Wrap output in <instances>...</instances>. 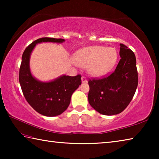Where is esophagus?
Segmentation results:
<instances>
[{
	"label": "esophagus",
	"instance_id": "1",
	"mask_svg": "<svg viewBox=\"0 0 159 159\" xmlns=\"http://www.w3.org/2000/svg\"><path fill=\"white\" fill-rule=\"evenodd\" d=\"M81 80H82V83H87V79H86L85 76H82L81 78Z\"/></svg>",
	"mask_w": 159,
	"mask_h": 159
}]
</instances>
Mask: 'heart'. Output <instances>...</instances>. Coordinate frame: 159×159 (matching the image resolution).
Segmentation results:
<instances>
[{
	"mask_svg": "<svg viewBox=\"0 0 159 159\" xmlns=\"http://www.w3.org/2000/svg\"><path fill=\"white\" fill-rule=\"evenodd\" d=\"M117 51L114 48L91 46L83 48L76 53L74 61L78 65L88 67L91 76H100L111 70L117 61Z\"/></svg>",
	"mask_w": 159,
	"mask_h": 159,
	"instance_id": "1",
	"label": "heart"
}]
</instances>
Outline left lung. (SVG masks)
I'll return each instance as SVG.
<instances>
[{
  "mask_svg": "<svg viewBox=\"0 0 159 159\" xmlns=\"http://www.w3.org/2000/svg\"><path fill=\"white\" fill-rule=\"evenodd\" d=\"M119 62L115 71L102 79L88 80V101L99 114L107 116L121 113L130 104L138 85L136 58L126 45L120 44Z\"/></svg>",
  "mask_w": 159,
  "mask_h": 159,
  "instance_id": "1",
  "label": "left lung"
}]
</instances>
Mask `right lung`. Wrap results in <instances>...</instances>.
Returning a JSON list of instances; mask_svg holds the SVG:
<instances>
[{"label": "right lung", "instance_id": "obj_1", "mask_svg": "<svg viewBox=\"0 0 159 159\" xmlns=\"http://www.w3.org/2000/svg\"><path fill=\"white\" fill-rule=\"evenodd\" d=\"M64 39L41 38L26 47L21 57L19 80L26 100L38 113L46 116L60 115L68 108L73 93L81 84V76H61L50 82H41L32 76L29 59L37 43H62Z\"/></svg>", "mask_w": 159, "mask_h": 159}]
</instances>
